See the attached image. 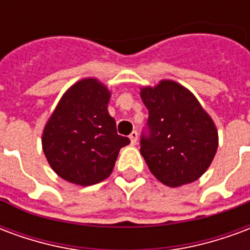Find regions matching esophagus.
Listing matches in <instances>:
<instances>
[{
  "label": "esophagus",
  "mask_w": 250,
  "mask_h": 250,
  "mask_svg": "<svg viewBox=\"0 0 250 250\" xmlns=\"http://www.w3.org/2000/svg\"><path fill=\"white\" fill-rule=\"evenodd\" d=\"M130 141L131 145H136V142H138V132L136 131H132L130 134Z\"/></svg>",
  "instance_id": "obj_1"
}]
</instances>
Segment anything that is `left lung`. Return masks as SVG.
<instances>
[{
	"label": "left lung",
	"instance_id": "obj_1",
	"mask_svg": "<svg viewBox=\"0 0 250 250\" xmlns=\"http://www.w3.org/2000/svg\"><path fill=\"white\" fill-rule=\"evenodd\" d=\"M141 98L148 109L141 154L150 171L170 188L197 181L217 152L214 122L193 93L173 80L143 87Z\"/></svg>",
	"mask_w": 250,
	"mask_h": 250
}]
</instances>
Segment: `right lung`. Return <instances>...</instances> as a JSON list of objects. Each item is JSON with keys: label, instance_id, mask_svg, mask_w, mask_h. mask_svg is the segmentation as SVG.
<instances>
[{"label": "right lung", "instance_id": "right-lung-1", "mask_svg": "<svg viewBox=\"0 0 250 250\" xmlns=\"http://www.w3.org/2000/svg\"><path fill=\"white\" fill-rule=\"evenodd\" d=\"M109 96L99 80L83 79L62 95L46 122L41 139L46 161L71 184L91 186L108 178L120 148L130 143L116 132Z\"/></svg>", "mask_w": 250, "mask_h": 250}]
</instances>
